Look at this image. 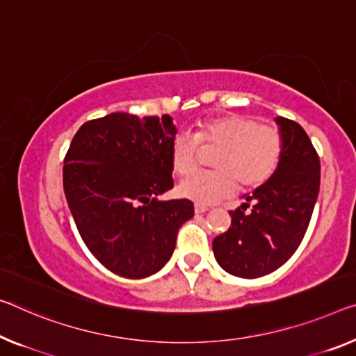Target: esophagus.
<instances>
[{"mask_svg":"<svg viewBox=\"0 0 356 356\" xmlns=\"http://www.w3.org/2000/svg\"><path fill=\"white\" fill-rule=\"evenodd\" d=\"M194 210H195V213H205V211H209V207L202 205V204H195Z\"/></svg>","mask_w":356,"mask_h":356,"instance_id":"1","label":"esophagus"}]
</instances>
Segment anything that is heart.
Masks as SVG:
<instances>
[{"instance_id": "obj_1", "label": "heart", "mask_w": 356, "mask_h": 356, "mask_svg": "<svg viewBox=\"0 0 356 356\" xmlns=\"http://www.w3.org/2000/svg\"><path fill=\"white\" fill-rule=\"evenodd\" d=\"M199 143L218 147L211 157L210 172L186 178L178 186V194L197 204H213L234 193L235 186L254 189L275 173L283 152L280 130L261 124L243 114L209 119L195 135L178 132L170 143L173 170L179 177L193 173L199 162Z\"/></svg>"}]
</instances>
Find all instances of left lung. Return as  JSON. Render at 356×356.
I'll return each mask as SVG.
<instances>
[{"label":"left lung","instance_id":"left-lung-1","mask_svg":"<svg viewBox=\"0 0 356 356\" xmlns=\"http://www.w3.org/2000/svg\"><path fill=\"white\" fill-rule=\"evenodd\" d=\"M275 122L283 138L275 173L229 211L231 227L213 240L218 264L235 277L258 278L285 264L302 242L318 197L320 159L309 135L286 118Z\"/></svg>","mask_w":356,"mask_h":356}]
</instances>
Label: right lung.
<instances>
[{
    "label": "right lung",
    "mask_w": 356,
    "mask_h": 356,
    "mask_svg": "<svg viewBox=\"0 0 356 356\" xmlns=\"http://www.w3.org/2000/svg\"><path fill=\"white\" fill-rule=\"evenodd\" d=\"M172 118L111 113L81 125L63 162V189L90 253L118 275L145 278L172 258L188 199L159 200L173 188Z\"/></svg>",
    "instance_id": "right-lung-1"
}]
</instances>
